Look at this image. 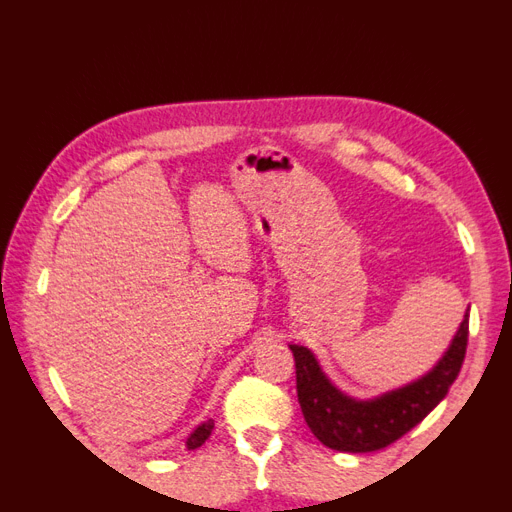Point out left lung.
<instances>
[{
  "label": "left lung",
  "mask_w": 512,
  "mask_h": 512,
  "mask_svg": "<svg viewBox=\"0 0 512 512\" xmlns=\"http://www.w3.org/2000/svg\"><path fill=\"white\" fill-rule=\"evenodd\" d=\"M466 344L468 313L446 355L428 375L368 402L337 390L306 346L290 344L295 357L297 397L308 428L319 442L339 453H373L390 446L448 395V388L462 370Z\"/></svg>",
  "instance_id": "left-lung-1"
}]
</instances>
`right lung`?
<instances>
[{
  "mask_svg": "<svg viewBox=\"0 0 512 512\" xmlns=\"http://www.w3.org/2000/svg\"><path fill=\"white\" fill-rule=\"evenodd\" d=\"M213 428H215V424H213V419H208V422H204L202 426H197L193 433L188 435V439H186V448L188 450H195V448H199L202 446L206 439L210 437V433H213Z\"/></svg>",
  "mask_w": 512,
  "mask_h": 512,
  "instance_id": "add662e5",
  "label": "right lung"
}]
</instances>
